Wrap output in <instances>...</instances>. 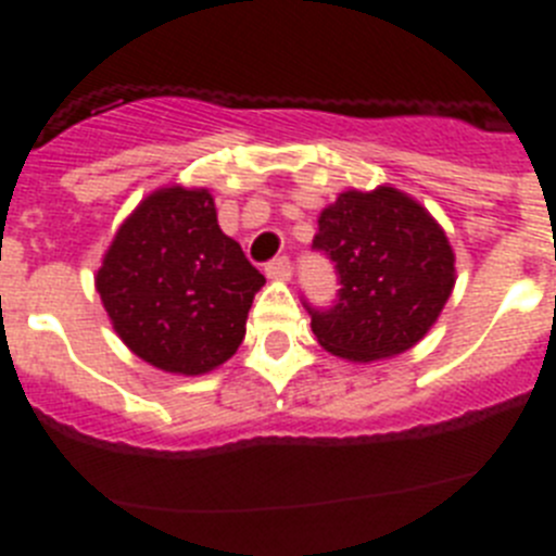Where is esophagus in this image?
Masks as SVG:
<instances>
[{
  "instance_id": "obj_1",
  "label": "esophagus",
  "mask_w": 556,
  "mask_h": 556,
  "mask_svg": "<svg viewBox=\"0 0 556 556\" xmlns=\"http://www.w3.org/2000/svg\"><path fill=\"white\" fill-rule=\"evenodd\" d=\"M264 273H267V278H273V281H289V278H292V262H289L287 255H278V258H273V262L264 267Z\"/></svg>"
}]
</instances>
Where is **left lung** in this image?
I'll return each instance as SVG.
<instances>
[{
  "mask_svg": "<svg viewBox=\"0 0 556 556\" xmlns=\"http://www.w3.org/2000/svg\"><path fill=\"white\" fill-rule=\"evenodd\" d=\"M317 225L312 248L331 258L339 278L331 308L306 303L317 342L348 362H376L417 345L456 281L440 223L404 191L378 186L342 191Z\"/></svg>",
  "mask_w": 556,
  "mask_h": 556,
  "instance_id": "left-lung-1",
  "label": "left lung"
}]
</instances>
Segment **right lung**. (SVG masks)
<instances>
[{
	"label": "right lung",
	"instance_id": "right-lung-1",
	"mask_svg": "<svg viewBox=\"0 0 556 556\" xmlns=\"http://www.w3.org/2000/svg\"><path fill=\"white\" fill-rule=\"evenodd\" d=\"M94 281L113 331L136 356L203 376L242 345L264 275L223 233L208 189L166 186L122 223Z\"/></svg>",
	"mask_w": 556,
	"mask_h": 556
}]
</instances>
